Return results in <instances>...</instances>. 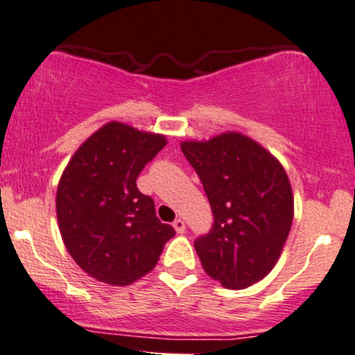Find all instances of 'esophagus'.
I'll return each mask as SVG.
<instances>
[{"label": "esophagus", "mask_w": 355, "mask_h": 355, "mask_svg": "<svg viewBox=\"0 0 355 355\" xmlns=\"http://www.w3.org/2000/svg\"><path fill=\"white\" fill-rule=\"evenodd\" d=\"M173 227H175V231H177V233H184V231H185V221H184V219L177 218L173 221Z\"/></svg>", "instance_id": "esophagus-1"}]
</instances>
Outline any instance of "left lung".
Wrapping results in <instances>:
<instances>
[{
	"label": "left lung",
	"mask_w": 355,
	"mask_h": 355,
	"mask_svg": "<svg viewBox=\"0 0 355 355\" xmlns=\"http://www.w3.org/2000/svg\"><path fill=\"white\" fill-rule=\"evenodd\" d=\"M180 148L214 214L212 230L193 243L206 274L227 289L262 281L277 263L293 225L294 197L284 166L236 130L184 141Z\"/></svg>",
	"instance_id": "1"
}]
</instances>
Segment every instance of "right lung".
Wrapping results in <instances>:
<instances>
[{"label": "right lung", "mask_w": 355, "mask_h": 355, "mask_svg": "<svg viewBox=\"0 0 355 355\" xmlns=\"http://www.w3.org/2000/svg\"><path fill=\"white\" fill-rule=\"evenodd\" d=\"M165 146L163 134L112 121L76 149L62 171L55 193L59 231L89 277L132 284L155 268L175 236L136 185L141 170Z\"/></svg>", "instance_id": "right-lung-1"}]
</instances>
